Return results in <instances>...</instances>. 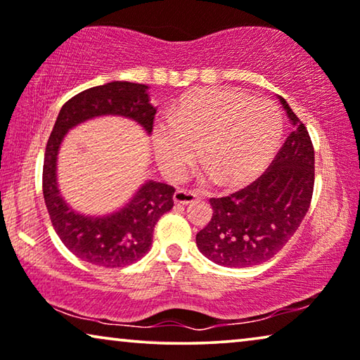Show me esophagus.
<instances>
[{"label":"esophagus","mask_w":360,"mask_h":360,"mask_svg":"<svg viewBox=\"0 0 360 360\" xmlns=\"http://www.w3.org/2000/svg\"><path fill=\"white\" fill-rule=\"evenodd\" d=\"M199 200V195L195 194V192H191V191H186V189H178L174 192V202L176 204H182V205H187V204H192V202Z\"/></svg>","instance_id":"34e87169"}]
</instances>
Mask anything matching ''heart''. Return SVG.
Returning <instances> with one entry per match:
<instances>
[{"label": "heart", "instance_id": "1", "mask_svg": "<svg viewBox=\"0 0 360 360\" xmlns=\"http://www.w3.org/2000/svg\"><path fill=\"white\" fill-rule=\"evenodd\" d=\"M282 119L274 104L233 89H202L187 96L171 119L153 127L156 160L181 179L197 158L226 187L245 186L266 168L277 150Z\"/></svg>", "mask_w": 360, "mask_h": 360}]
</instances>
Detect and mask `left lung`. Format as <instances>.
Segmentation results:
<instances>
[{
	"label": "left lung",
	"mask_w": 360,
	"mask_h": 360,
	"mask_svg": "<svg viewBox=\"0 0 360 360\" xmlns=\"http://www.w3.org/2000/svg\"><path fill=\"white\" fill-rule=\"evenodd\" d=\"M292 131L264 173L226 197H212V220L195 236L202 255L225 267H251L274 257L300 226L315 186L310 135L281 98Z\"/></svg>",
	"instance_id": "8db88e82"
}]
</instances>
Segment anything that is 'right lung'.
I'll list each match as a JSON object with an SVG mask.
<instances>
[{"label":"right lung","mask_w":360,"mask_h":360,"mask_svg":"<svg viewBox=\"0 0 360 360\" xmlns=\"http://www.w3.org/2000/svg\"><path fill=\"white\" fill-rule=\"evenodd\" d=\"M148 86L129 81L94 86L63 104L44 156L42 189L50 220L60 240L75 256L89 264L124 267L150 251L153 230L166 212L173 209L174 187L148 181L127 205L108 217H84L70 209L57 187V155L67 131L98 115L134 119L146 134L153 130L156 109L150 104Z\"/></svg>","instance_id":"obj_1"}]
</instances>
